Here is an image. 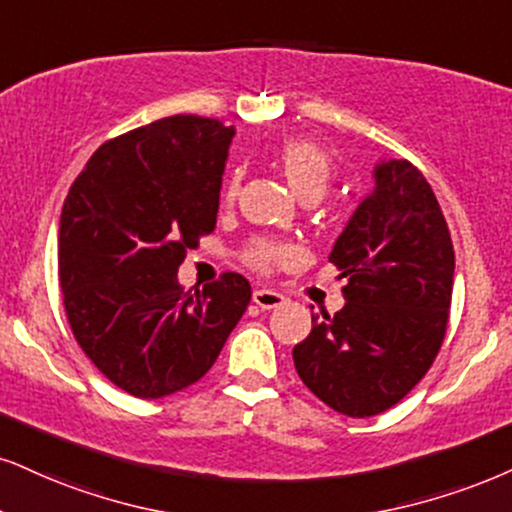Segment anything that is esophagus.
Masks as SVG:
<instances>
[{"mask_svg": "<svg viewBox=\"0 0 512 512\" xmlns=\"http://www.w3.org/2000/svg\"><path fill=\"white\" fill-rule=\"evenodd\" d=\"M285 296L275 289H254V304L261 308V311H270V308H277L285 304Z\"/></svg>", "mask_w": 512, "mask_h": 512, "instance_id": "34e87169", "label": "esophagus"}]
</instances>
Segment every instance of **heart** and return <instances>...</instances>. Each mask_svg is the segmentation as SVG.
<instances>
[{"instance_id":"b5f03b06","label":"heart","mask_w":512,"mask_h":512,"mask_svg":"<svg viewBox=\"0 0 512 512\" xmlns=\"http://www.w3.org/2000/svg\"><path fill=\"white\" fill-rule=\"evenodd\" d=\"M280 166L285 170V178L289 185L299 197H323L325 189L330 187L332 180V161L327 156L323 147H318L315 142L306 140H292L287 142L285 147L280 149ZM239 178L235 175L230 182H227L225 197L232 199L237 194ZM292 249L287 244L277 242H258L254 249H251L249 261L254 263L256 268L266 270L273 266V263H280L289 258Z\"/></svg>"}]
</instances>
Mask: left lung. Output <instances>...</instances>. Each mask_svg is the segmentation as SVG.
<instances>
[{
	"label": "left lung",
	"mask_w": 512,
	"mask_h": 512,
	"mask_svg": "<svg viewBox=\"0 0 512 512\" xmlns=\"http://www.w3.org/2000/svg\"><path fill=\"white\" fill-rule=\"evenodd\" d=\"M375 185L332 246L344 308L313 315L292 356L308 389L337 413L370 418L399 403L437 358L449 323L453 244L430 182L382 159Z\"/></svg>",
	"instance_id": "8db88e82"
}]
</instances>
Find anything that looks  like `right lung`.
Returning a JSON list of instances; mask_svg holds the SVG:
<instances>
[{"label": "right lung", "mask_w": 512, "mask_h": 512, "mask_svg": "<svg viewBox=\"0 0 512 512\" xmlns=\"http://www.w3.org/2000/svg\"><path fill=\"white\" fill-rule=\"evenodd\" d=\"M235 128L170 116L106 142L63 201L59 282L87 358L137 399H161L211 370L251 301L225 273L185 292L187 249L216 227Z\"/></svg>", "instance_id": "obj_1"}]
</instances>
